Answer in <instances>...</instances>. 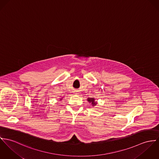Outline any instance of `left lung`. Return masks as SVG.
<instances>
[{
  "label": "left lung",
  "mask_w": 159,
  "mask_h": 159,
  "mask_svg": "<svg viewBox=\"0 0 159 159\" xmlns=\"http://www.w3.org/2000/svg\"><path fill=\"white\" fill-rule=\"evenodd\" d=\"M87 101H88V102L91 104V105H92V106L94 107L95 106H96V104H98L97 101H95V99L94 98H88L87 99Z\"/></svg>",
  "instance_id": "8db88e82"
}]
</instances>
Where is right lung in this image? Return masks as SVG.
Returning a JSON list of instances; mask_svg holds the SVG:
<instances>
[{"mask_svg":"<svg viewBox=\"0 0 159 159\" xmlns=\"http://www.w3.org/2000/svg\"><path fill=\"white\" fill-rule=\"evenodd\" d=\"M62 99H63V98H60V100H59V101H61V100H62Z\"/></svg>","mask_w":159,"mask_h":159,"instance_id":"1","label":"right lung"}]
</instances>
